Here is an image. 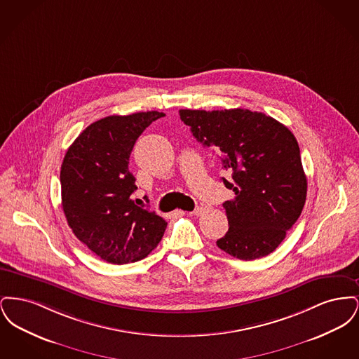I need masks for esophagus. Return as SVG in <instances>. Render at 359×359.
<instances>
[{
    "mask_svg": "<svg viewBox=\"0 0 359 359\" xmlns=\"http://www.w3.org/2000/svg\"><path fill=\"white\" fill-rule=\"evenodd\" d=\"M205 212V208L203 207H196L194 211H191L189 214H192V215H196V217H199V215H202Z\"/></svg>",
    "mask_w": 359,
    "mask_h": 359,
    "instance_id": "34e87169",
    "label": "esophagus"
}]
</instances>
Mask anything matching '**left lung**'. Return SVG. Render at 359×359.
<instances>
[{"label":"left lung","mask_w":359,"mask_h":359,"mask_svg":"<svg viewBox=\"0 0 359 359\" xmlns=\"http://www.w3.org/2000/svg\"><path fill=\"white\" fill-rule=\"evenodd\" d=\"M179 114L199 142L219 154L223 171L233 177H222L234 199L223 203L229 230L218 248L245 261L271 255L307 198L296 138L285 125L248 109H182Z\"/></svg>","instance_id":"left-lung-1"}]
</instances>
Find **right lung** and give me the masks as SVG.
<instances>
[{"mask_svg": "<svg viewBox=\"0 0 359 359\" xmlns=\"http://www.w3.org/2000/svg\"><path fill=\"white\" fill-rule=\"evenodd\" d=\"M164 113L109 116L88 125L65 156L62 205L72 233L110 264L136 262L163 238L167 222L135 203L129 157L137 138Z\"/></svg>", "mask_w": 359, "mask_h": 359, "instance_id": "right-lung-1", "label": "right lung"}]
</instances>
